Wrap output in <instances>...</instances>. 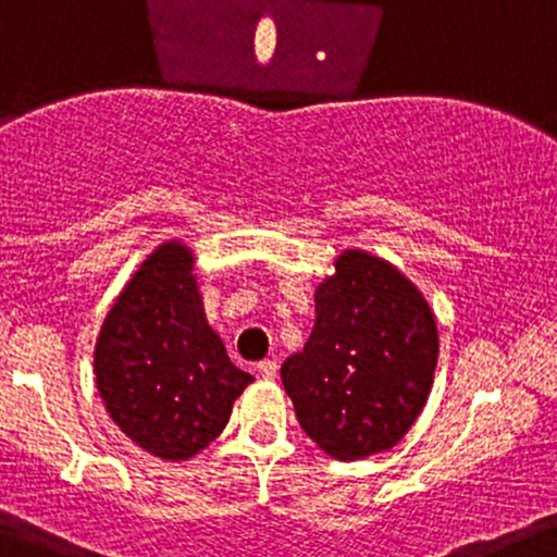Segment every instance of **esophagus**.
Listing matches in <instances>:
<instances>
[{"instance_id":"34e87169","label":"esophagus","mask_w":557,"mask_h":557,"mask_svg":"<svg viewBox=\"0 0 557 557\" xmlns=\"http://www.w3.org/2000/svg\"><path fill=\"white\" fill-rule=\"evenodd\" d=\"M259 375L264 377V381H272V377L277 375V362H274V359H264V362H259Z\"/></svg>"}]
</instances>
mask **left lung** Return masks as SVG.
<instances>
[{
    "label": "left lung",
    "instance_id": "obj_1",
    "mask_svg": "<svg viewBox=\"0 0 557 557\" xmlns=\"http://www.w3.org/2000/svg\"><path fill=\"white\" fill-rule=\"evenodd\" d=\"M314 330L280 368L311 442L338 460L394 447L423 412L438 362L433 309L394 264L344 250L317 285Z\"/></svg>",
    "mask_w": 557,
    "mask_h": 557
}]
</instances>
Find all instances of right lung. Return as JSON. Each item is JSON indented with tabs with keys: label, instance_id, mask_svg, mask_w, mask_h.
I'll list each match as a JSON object with an SVG mask.
<instances>
[{
	"label": "right lung",
	"instance_id": "obj_1",
	"mask_svg": "<svg viewBox=\"0 0 557 557\" xmlns=\"http://www.w3.org/2000/svg\"><path fill=\"white\" fill-rule=\"evenodd\" d=\"M95 381L113 423L161 460H189L230 423L253 375L230 362L209 325L185 243H161L110 307Z\"/></svg>",
	"mask_w": 557,
	"mask_h": 557
}]
</instances>
